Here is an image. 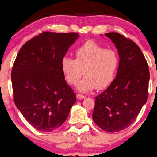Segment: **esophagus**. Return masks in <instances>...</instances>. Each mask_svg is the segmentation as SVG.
Returning a JSON list of instances; mask_svg holds the SVG:
<instances>
[{
    "label": "esophagus",
    "mask_w": 157,
    "mask_h": 157,
    "mask_svg": "<svg viewBox=\"0 0 157 157\" xmlns=\"http://www.w3.org/2000/svg\"><path fill=\"white\" fill-rule=\"evenodd\" d=\"M76 98L78 100H83V99H84V98H86V97H85L84 95H82V94H77Z\"/></svg>",
    "instance_id": "34e87169"
}]
</instances>
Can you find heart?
<instances>
[{
    "instance_id": "obj_1",
    "label": "heart",
    "mask_w": 157,
    "mask_h": 157,
    "mask_svg": "<svg viewBox=\"0 0 157 157\" xmlns=\"http://www.w3.org/2000/svg\"><path fill=\"white\" fill-rule=\"evenodd\" d=\"M75 55V59L64 57L61 60L62 73L69 84H76L83 73L85 77L76 86L79 92L102 90L112 84L119 65L117 52L89 40L79 46Z\"/></svg>"
}]
</instances>
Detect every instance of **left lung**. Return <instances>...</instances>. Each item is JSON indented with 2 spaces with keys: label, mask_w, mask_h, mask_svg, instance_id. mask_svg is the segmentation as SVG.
Listing matches in <instances>:
<instances>
[{
  "label": "left lung",
  "mask_w": 157,
  "mask_h": 157,
  "mask_svg": "<svg viewBox=\"0 0 157 157\" xmlns=\"http://www.w3.org/2000/svg\"><path fill=\"white\" fill-rule=\"evenodd\" d=\"M119 56L117 74L112 84L95 98L92 119L109 132L131 125L148 99L149 69L139 46L118 33L105 34Z\"/></svg>",
  "instance_id": "1"
}]
</instances>
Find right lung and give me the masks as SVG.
I'll return each instance as SVG.
<instances>
[{
	"label": "right lung",
	"mask_w": 157,
	"mask_h": 157,
	"mask_svg": "<svg viewBox=\"0 0 157 157\" xmlns=\"http://www.w3.org/2000/svg\"><path fill=\"white\" fill-rule=\"evenodd\" d=\"M78 37L75 33L44 32L26 42L17 56L11 71L13 101L38 130L60 127L76 101L62 73L61 60Z\"/></svg>",
	"instance_id": "add662e5"
}]
</instances>
